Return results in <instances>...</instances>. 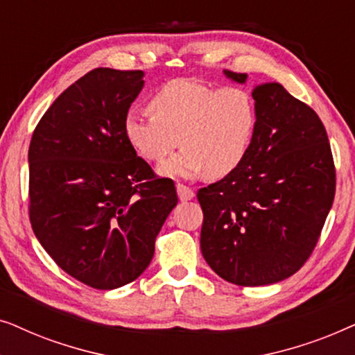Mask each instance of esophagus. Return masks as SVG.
Wrapping results in <instances>:
<instances>
[{
    "label": "esophagus",
    "mask_w": 355,
    "mask_h": 355,
    "mask_svg": "<svg viewBox=\"0 0 355 355\" xmlns=\"http://www.w3.org/2000/svg\"><path fill=\"white\" fill-rule=\"evenodd\" d=\"M176 189H178V196H179V200H181V202L192 200L193 196H196V192H193L192 189L189 187V186H184V184H178Z\"/></svg>",
    "instance_id": "1"
}]
</instances>
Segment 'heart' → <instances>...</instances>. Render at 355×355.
I'll return each instance as SVG.
<instances>
[{"label":"heart","mask_w":355,"mask_h":355,"mask_svg":"<svg viewBox=\"0 0 355 355\" xmlns=\"http://www.w3.org/2000/svg\"><path fill=\"white\" fill-rule=\"evenodd\" d=\"M152 116L129 113L124 135L144 159L163 162L181 144V153L159 166V173L189 178L205 171L220 179L244 163L254 144L259 113L250 92L174 79L148 100Z\"/></svg>","instance_id":"heart-1"}]
</instances>
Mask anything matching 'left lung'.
<instances>
[{
	"label": "left lung",
	"instance_id": "1",
	"mask_svg": "<svg viewBox=\"0 0 355 355\" xmlns=\"http://www.w3.org/2000/svg\"><path fill=\"white\" fill-rule=\"evenodd\" d=\"M244 84L247 76L225 71ZM259 123L234 173L197 192L203 259L223 279L265 286L300 270L317 245L336 192L318 114L278 82L255 85Z\"/></svg>",
	"mask_w": 355,
	"mask_h": 355
}]
</instances>
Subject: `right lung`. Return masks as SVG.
<instances>
[{
	"label": "right lung",
	"instance_id": "add662e5",
	"mask_svg": "<svg viewBox=\"0 0 355 355\" xmlns=\"http://www.w3.org/2000/svg\"><path fill=\"white\" fill-rule=\"evenodd\" d=\"M142 71L96 67L62 92L38 121L28 147V218L61 270L90 288L132 283L178 205L124 135L144 87Z\"/></svg>",
	"mask_w": 355,
	"mask_h": 355
}]
</instances>
